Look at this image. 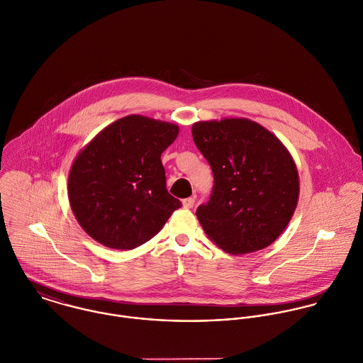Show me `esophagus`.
I'll use <instances>...</instances> for the list:
<instances>
[{
    "label": "esophagus",
    "mask_w": 363,
    "mask_h": 363,
    "mask_svg": "<svg viewBox=\"0 0 363 363\" xmlns=\"http://www.w3.org/2000/svg\"><path fill=\"white\" fill-rule=\"evenodd\" d=\"M182 205H184V208H186V209L194 208V205H195V196H191V198L184 199V201H182Z\"/></svg>",
    "instance_id": "esophagus-1"
}]
</instances>
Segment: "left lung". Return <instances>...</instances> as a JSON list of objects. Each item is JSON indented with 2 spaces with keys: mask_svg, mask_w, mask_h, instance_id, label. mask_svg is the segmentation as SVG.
Segmentation results:
<instances>
[{
  "mask_svg": "<svg viewBox=\"0 0 363 363\" xmlns=\"http://www.w3.org/2000/svg\"><path fill=\"white\" fill-rule=\"evenodd\" d=\"M192 138L213 171V191L196 209L208 237L233 255L271 245L298 201V174L288 148L245 118L196 122Z\"/></svg>",
  "mask_w": 363,
  "mask_h": 363,
  "instance_id": "left-lung-1",
  "label": "left lung"
}]
</instances>
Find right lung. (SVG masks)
<instances>
[{"label": "right lung", "mask_w": 363, "mask_h": 363, "mask_svg": "<svg viewBox=\"0 0 363 363\" xmlns=\"http://www.w3.org/2000/svg\"><path fill=\"white\" fill-rule=\"evenodd\" d=\"M179 128L140 115L106 126L74 160L69 201L85 233L105 247L133 250L182 203L165 185L161 154Z\"/></svg>", "instance_id": "right-lung-1"}]
</instances>
